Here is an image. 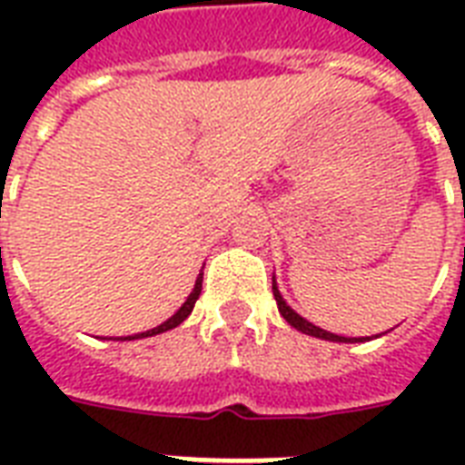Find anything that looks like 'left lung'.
I'll list each match as a JSON object with an SVG mask.
<instances>
[{
  "instance_id": "obj_1",
  "label": "left lung",
  "mask_w": 465,
  "mask_h": 465,
  "mask_svg": "<svg viewBox=\"0 0 465 465\" xmlns=\"http://www.w3.org/2000/svg\"><path fill=\"white\" fill-rule=\"evenodd\" d=\"M272 294H275L277 309H280V313H282L284 321H287L292 328H297V331L306 332V335H313V338H321V340H331V342H364V340H369V338H345V335H335V332L323 331V328H318V325L309 323L304 316H299L297 311L292 309V306L284 302L282 294H280V290H277L275 275H272ZM376 338H379V335H376Z\"/></svg>"
}]
</instances>
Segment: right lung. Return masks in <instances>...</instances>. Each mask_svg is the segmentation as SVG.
Listing matches in <instances>:
<instances>
[{
  "instance_id": "1",
  "label": "right lung",
  "mask_w": 465,
  "mask_h": 465,
  "mask_svg": "<svg viewBox=\"0 0 465 465\" xmlns=\"http://www.w3.org/2000/svg\"><path fill=\"white\" fill-rule=\"evenodd\" d=\"M200 292H203V272H200V275H197L195 287H193V292H190V294H188V299H185V302H183L181 309L175 311L173 316L168 318V321H163V323L156 325V328H152V331L134 332V335H123V338H113V340H123V342H125V340L152 338V335H159V332H166V331H171V328H175V325H181L183 321H185V318H188L190 313H193V306H195L197 297H200ZM108 340H111V338H108Z\"/></svg>"
}]
</instances>
